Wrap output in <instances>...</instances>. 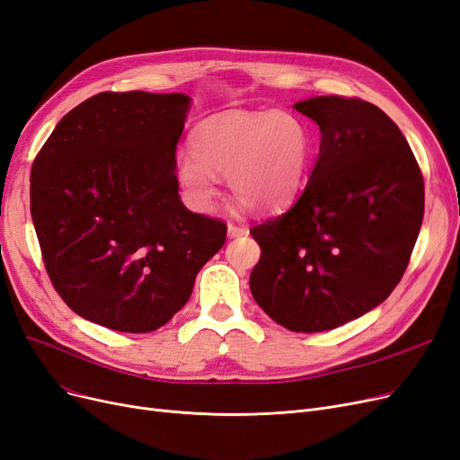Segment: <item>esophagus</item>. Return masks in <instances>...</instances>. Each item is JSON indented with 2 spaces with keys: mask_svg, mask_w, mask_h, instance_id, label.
I'll return each instance as SVG.
<instances>
[{
  "mask_svg": "<svg viewBox=\"0 0 460 460\" xmlns=\"http://www.w3.org/2000/svg\"><path fill=\"white\" fill-rule=\"evenodd\" d=\"M247 232H249V230H247V226L228 223V235H230V237H240V235H245Z\"/></svg>",
  "mask_w": 460,
  "mask_h": 460,
  "instance_id": "obj_1",
  "label": "esophagus"
}]
</instances>
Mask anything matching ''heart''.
Listing matches in <instances>:
<instances>
[{
	"instance_id": "1",
	"label": "heart",
	"mask_w": 460,
	"mask_h": 460,
	"mask_svg": "<svg viewBox=\"0 0 460 460\" xmlns=\"http://www.w3.org/2000/svg\"><path fill=\"white\" fill-rule=\"evenodd\" d=\"M192 148L177 160V177L192 208H211L220 175L228 177L232 194L252 209L276 211L303 184L314 138L296 114L232 110L199 121Z\"/></svg>"
}]
</instances>
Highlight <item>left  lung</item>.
Returning <instances> with one entry per match:
<instances>
[{
	"instance_id": "1",
	"label": "left lung",
	"mask_w": 460,
	"mask_h": 460,
	"mask_svg": "<svg viewBox=\"0 0 460 460\" xmlns=\"http://www.w3.org/2000/svg\"><path fill=\"white\" fill-rule=\"evenodd\" d=\"M295 110L318 123V162L289 211L252 226L261 261L252 298L289 331H329L388 298L424 215V181L405 137L381 108L312 97Z\"/></svg>"
}]
</instances>
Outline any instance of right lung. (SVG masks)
<instances>
[{
	"label": "right lung",
	"mask_w": 460,
	"mask_h": 460,
	"mask_svg": "<svg viewBox=\"0 0 460 460\" xmlns=\"http://www.w3.org/2000/svg\"><path fill=\"white\" fill-rule=\"evenodd\" d=\"M192 99L99 93L62 118L30 175L45 270L82 318L150 332L186 303L226 225L188 211L177 145Z\"/></svg>",
	"instance_id": "right-lung-1"
}]
</instances>
